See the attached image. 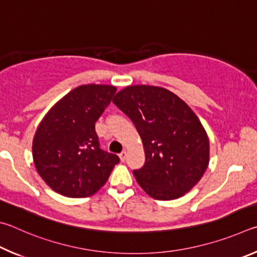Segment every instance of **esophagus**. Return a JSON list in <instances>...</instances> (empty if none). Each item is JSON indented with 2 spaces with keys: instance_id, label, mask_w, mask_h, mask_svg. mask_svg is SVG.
Returning a JSON list of instances; mask_svg holds the SVG:
<instances>
[{
  "instance_id": "esophagus-1",
  "label": "esophagus",
  "mask_w": 257,
  "mask_h": 257,
  "mask_svg": "<svg viewBox=\"0 0 257 257\" xmlns=\"http://www.w3.org/2000/svg\"><path fill=\"white\" fill-rule=\"evenodd\" d=\"M126 157H127V152H126L125 150L121 151L119 154V159H120V161H123V163L126 160Z\"/></svg>"
}]
</instances>
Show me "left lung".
Masks as SVG:
<instances>
[{
    "label": "left lung",
    "instance_id": "8db88e82",
    "mask_svg": "<svg viewBox=\"0 0 257 257\" xmlns=\"http://www.w3.org/2000/svg\"><path fill=\"white\" fill-rule=\"evenodd\" d=\"M112 102L130 117L142 139L146 163L133 170L143 191L169 201L194 187L209 165V139L185 101L154 85H128Z\"/></svg>",
    "mask_w": 257,
    "mask_h": 257
}]
</instances>
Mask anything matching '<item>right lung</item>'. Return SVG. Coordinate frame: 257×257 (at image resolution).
Instances as JSON below:
<instances>
[{
    "mask_svg": "<svg viewBox=\"0 0 257 257\" xmlns=\"http://www.w3.org/2000/svg\"><path fill=\"white\" fill-rule=\"evenodd\" d=\"M116 92L114 85L84 84L58 100L40 121L33 158L40 177L67 197H88L105 185L118 156L99 146L94 124Z\"/></svg>",
    "mask_w": 257,
    "mask_h": 257,
    "instance_id": "add662e5",
    "label": "right lung"
}]
</instances>
